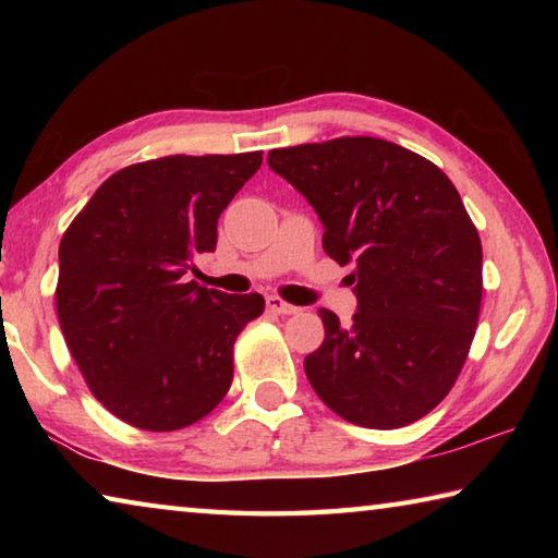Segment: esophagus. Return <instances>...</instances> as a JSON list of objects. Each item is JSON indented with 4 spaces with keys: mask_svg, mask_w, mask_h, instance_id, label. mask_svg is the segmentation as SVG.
<instances>
[{
    "mask_svg": "<svg viewBox=\"0 0 558 558\" xmlns=\"http://www.w3.org/2000/svg\"><path fill=\"white\" fill-rule=\"evenodd\" d=\"M268 310H270V313H276V315H295V313H300V307L290 305V302H286L278 295L268 298Z\"/></svg>",
    "mask_w": 558,
    "mask_h": 558,
    "instance_id": "esophagus-1",
    "label": "esophagus"
}]
</instances>
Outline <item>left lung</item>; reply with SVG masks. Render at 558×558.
<instances>
[{
    "label": "left lung",
    "mask_w": 558,
    "mask_h": 558,
    "mask_svg": "<svg viewBox=\"0 0 558 558\" xmlns=\"http://www.w3.org/2000/svg\"><path fill=\"white\" fill-rule=\"evenodd\" d=\"M268 165L317 211L327 256L354 268L352 323L319 310L325 342L305 356L315 393L354 426L423 418L458 381L483 302V243L458 189L379 137L270 149Z\"/></svg>",
    "instance_id": "1"
}]
</instances>
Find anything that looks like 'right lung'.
<instances>
[{
    "label": "right lung",
    "mask_w": 558,
    "mask_h": 558,
    "mask_svg": "<svg viewBox=\"0 0 558 558\" xmlns=\"http://www.w3.org/2000/svg\"><path fill=\"white\" fill-rule=\"evenodd\" d=\"M263 153L169 155L98 186L59 245L56 313L90 393L130 426L169 433L221 403L233 344L263 315L258 292L186 280L216 251V223Z\"/></svg>",
    "instance_id": "obj_1"
}]
</instances>
